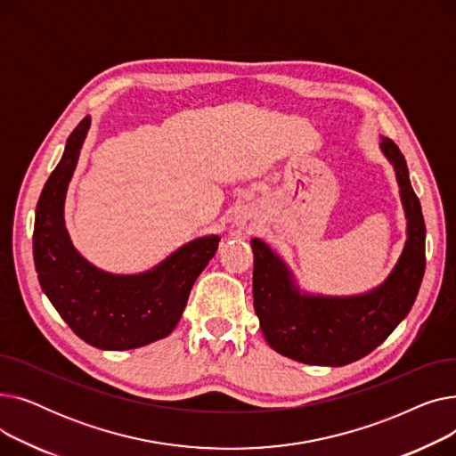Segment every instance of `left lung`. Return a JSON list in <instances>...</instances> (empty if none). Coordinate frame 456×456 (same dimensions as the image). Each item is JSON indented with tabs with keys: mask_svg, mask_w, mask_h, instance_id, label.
Here are the masks:
<instances>
[{
	"mask_svg": "<svg viewBox=\"0 0 456 456\" xmlns=\"http://www.w3.org/2000/svg\"><path fill=\"white\" fill-rule=\"evenodd\" d=\"M399 184L406 242L390 275L358 296L303 292L289 265L253 238V305L262 334L277 353L310 366H346L385 342L411 313L425 273V222L409 167L390 138L380 140Z\"/></svg>",
	"mask_w": 456,
	"mask_h": 456,
	"instance_id": "obj_1",
	"label": "left lung"
}]
</instances>
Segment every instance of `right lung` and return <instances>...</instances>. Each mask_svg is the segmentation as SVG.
I'll list each match as a JSON object with an SVG mask.
<instances>
[{"label":"right lung","instance_id":"obj_1","mask_svg":"<svg viewBox=\"0 0 456 456\" xmlns=\"http://www.w3.org/2000/svg\"><path fill=\"white\" fill-rule=\"evenodd\" d=\"M88 129L90 116L68 136L62 159L44 184L35 216V268L44 294L81 340L107 351L136 349L175 329L191 286L218 251L220 236L196 238L134 275L90 265L71 244L64 224L68 184Z\"/></svg>","mask_w":456,"mask_h":456}]
</instances>
